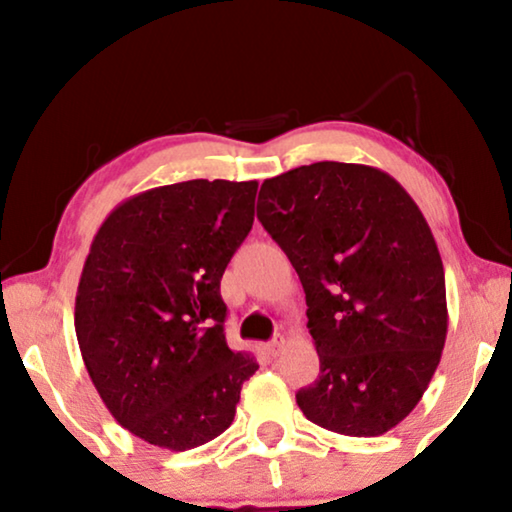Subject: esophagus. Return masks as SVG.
<instances>
[{"instance_id":"1","label":"esophagus","mask_w":512,"mask_h":512,"mask_svg":"<svg viewBox=\"0 0 512 512\" xmlns=\"http://www.w3.org/2000/svg\"><path fill=\"white\" fill-rule=\"evenodd\" d=\"M282 349H284V338H282V335H277V338H275V340H272V342H268V354H272V356H277L279 352H282Z\"/></svg>"}]
</instances>
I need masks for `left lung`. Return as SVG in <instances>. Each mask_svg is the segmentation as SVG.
I'll list each match as a JSON object with an SVG mask.
<instances>
[{
  "mask_svg": "<svg viewBox=\"0 0 512 512\" xmlns=\"http://www.w3.org/2000/svg\"><path fill=\"white\" fill-rule=\"evenodd\" d=\"M258 219L298 272L319 354L298 408L342 436L394 429L447 335L443 261L415 200L377 167L324 160L265 179Z\"/></svg>",
  "mask_w": 512,
  "mask_h": 512,
  "instance_id": "1",
  "label": "left lung"
}]
</instances>
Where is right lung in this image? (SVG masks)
<instances>
[{
    "mask_svg": "<svg viewBox=\"0 0 512 512\" xmlns=\"http://www.w3.org/2000/svg\"><path fill=\"white\" fill-rule=\"evenodd\" d=\"M258 181L193 179L123 200L93 237L74 326L97 394L123 429L163 450L233 424L254 354L223 335L221 277L254 226Z\"/></svg>",
    "mask_w": 512,
    "mask_h": 512,
    "instance_id": "right-lung-1",
    "label": "right lung"
}]
</instances>
